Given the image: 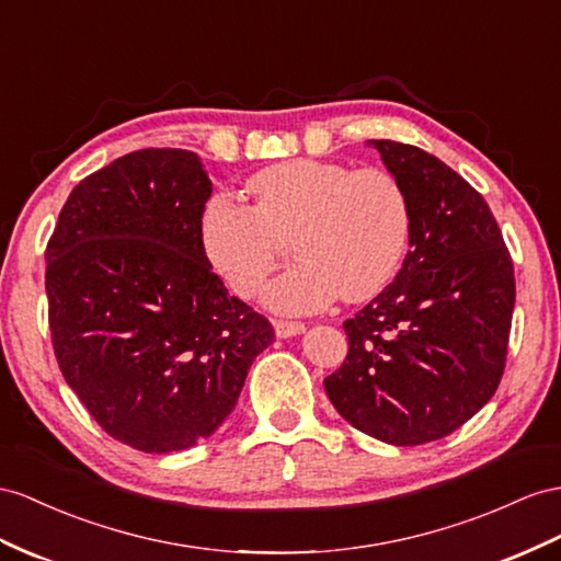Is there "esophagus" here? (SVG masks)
Listing matches in <instances>:
<instances>
[{"mask_svg": "<svg viewBox=\"0 0 561 561\" xmlns=\"http://www.w3.org/2000/svg\"><path fill=\"white\" fill-rule=\"evenodd\" d=\"M306 324L304 322H291V320H275V334L279 339H289L296 334H304Z\"/></svg>", "mask_w": 561, "mask_h": 561, "instance_id": "34e87169", "label": "esophagus"}]
</instances>
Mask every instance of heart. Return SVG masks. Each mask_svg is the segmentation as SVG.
Listing matches in <instances>:
<instances>
[{"mask_svg":"<svg viewBox=\"0 0 561 561\" xmlns=\"http://www.w3.org/2000/svg\"><path fill=\"white\" fill-rule=\"evenodd\" d=\"M247 190L253 206L215 198L201 222L208 261L241 298L263 294L289 243L300 263L267 291L279 312L322 310L339 294L369 300L403 263L412 208L389 170L298 158L255 172Z\"/></svg>","mask_w":561,"mask_h":561,"instance_id":"b5f03b06","label":"heart"}]
</instances>
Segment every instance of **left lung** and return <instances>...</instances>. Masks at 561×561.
I'll use <instances>...</instances> for the list:
<instances>
[{
    "instance_id": "obj_1",
    "label": "left lung",
    "mask_w": 561,
    "mask_h": 561,
    "mask_svg": "<svg viewBox=\"0 0 561 561\" xmlns=\"http://www.w3.org/2000/svg\"><path fill=\"white\" fill-rule=\"evenodd\" d=\"M412 208L393 284L343 322L348 353L324 379L343 420L391 445L453 434L497 391L507 363L514 265L495 215L453 168L375 139Z\"/></svg>"
}]
</instances>
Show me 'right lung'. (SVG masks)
<instances>
[{
  "instance_id": "add662e5",
  "label": "right lung",
  "mask_w": 561,
  "mask_h": 561,
  "mask_svg": "<svg viewBox=\"0 0 561 561\" xmlns=\"http://www.w3.org/2000/svg\"><path fill=\"white\" fill-rule=\"evenodd\" d=\"M208 198L196 153L139 149L84 178L47 241L56 363L94 422L141 453L208 438L275 341L210 270Z\"/></svg>"
}]
</instances>
